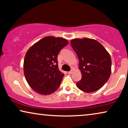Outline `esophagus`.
Returning a JSON list of instances; mask_svg holds the SVG:
<instances>
[{"instance_id": "34e87169", "label": "esophagus", "mask_w": 128, "mask_h": 128, "mask_svg": "<svg viewBox=\"0 0 128 128\" xmlns=\"http://www.w3.org/2000/svg\"><path fill=\"white\" fill-rule=\"evenodd\" d=\"M72 73H73V70H71L70 71L68 72V74H72Z\"/></svg>"}]
</instances>
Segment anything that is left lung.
Listing matches in <instances>:
<instances>
[{
  "instance_id": "left-lung-1",
  "label": "left lung",
  "mask_w": 128,
  "mask_h": 128,
  "mask_svg": "<svg viewBox=\"0 0 128 128\" xmlns=\"http://www.w3.org/2000/svg\"><path fill=\"white\" fill-rule=\"evenodd\" d=\"M72 47L78 55L82 79L76 83L80 90L94 92L109 79L111 73V58L99 42L90 38L72 40Z\"/></svg>"
}]
</instances>
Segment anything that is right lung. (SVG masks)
<instances>
[{
	"label": "right lung",
	"instance_id": "add662e5",
	"mask_svg": "<svg viewBox=\"0 0 128 128\" xmlns=\"http://www.w3.org/2000/svg\"><path fill=\"white\" fill-rule=\"evenodd\" d=\"M68 43L64 38L46 36L27 50L24 60V73L35 92L47 95L60 86L64 74L58 69V55Z\"/></svg>",
	"mask_w": 128,
	"mask_h": 128
}]
</instances>
